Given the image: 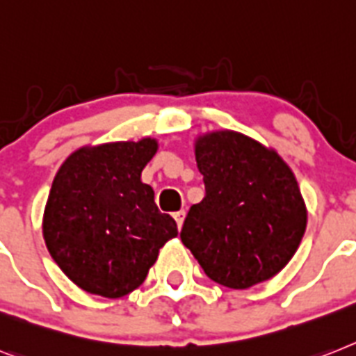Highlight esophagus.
Masks as SVG:
<instances>
[{
	"label": "esophagus",
	"mask_w": 356,
	"mask_h": 356,
	"mask_svg": "<svg viewBox=\"0 0 356 356\" xmlns=\"http://www.w3.org/2000/svg\"><path fill=\"white\" fill-rule=\"evenodd\" d=\"M172 216H175L176 224H178V229H180L181 225H184V220H185V211H184V209H181V211H176V213L172 214Z\"/></svg>",
	"instance_id": "obj_1"
}]
</instances>
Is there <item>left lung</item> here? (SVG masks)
I'll use <instances>...</instances> for the list:
<instances>
[{
    "label": "left lung",
    "instance_id": "left-lung-1",
    "mask_svg": "<svg viewBox=\"0 0 356 356\" xmlns=\"http://www.w3.org/2000/svg\"><path fill=\"white\" fill-rule=\"evenodd\" d=\"M205 196L187 213L180 238L205 275L248 289L287 266L302 242L307 209L280 154L234 131L195 143Z\"/></svg>",
    "mask_w": 356,
    "mask_h": 356
}]
</instances>
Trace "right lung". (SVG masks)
I'll use <instances>...</instances> for the list:
<instances>
[{"mask_svg":"<svg viewBox=\"0 0 356 356\" xmlns=\"http://www.w3.org/2000/svg\"><path fill=\"white\" fill-rule=\"evenodd\" d=\"M156 151L152 138L81 147L56 172L43 238L61 271L90 295L120 298L142 286L160 249L178 234L142 181Z\"/></svg>","mask_w":356,"mask_h":356,"instance_id":"right-lung-1","label":"right lung"}]
</instances>
